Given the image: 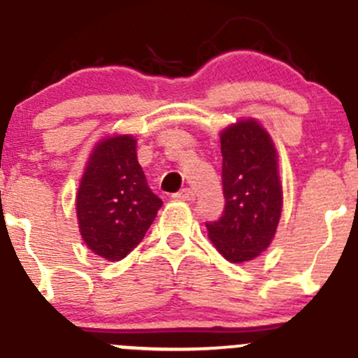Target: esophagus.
<instances>
[{"mask_svg":"<svg viewBox=\"0 0 358 358\" xmlns=\"http://www.w3.org/2000/svg\"><path fill=\"white\" fill-rule=\"evenodd\" d=\"M173 197H176V199H182V201H194L196 199V192H194L192 189H182L180 190L178 194H175V196Z\"/></svg>","mask_w":358,"mask_h":358,"instance_id":"34e87169","label":"esophagus"}]
</instances>
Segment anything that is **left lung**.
<instances>
[{
	"label": "left lung",
	"instance_id": "8db88e82",
	"mask_svg": "<svg viewBox=\"0 0 358 358\" xmlns=\"http://www.w3.org/2000/svg\"><path fill=\"white\" fill-rule=\"evenodd\" d=\"M222 140L225 208L206 222L209 239L232 263L262 255L272 243L282 211L277 152L268 133L252 119L229 126Z\"/></svg>",
	"mask_w": 358,
	"mask_h": 358
}]
</instances>
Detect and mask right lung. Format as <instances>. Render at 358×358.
<instances>
[{
  "label": "right lung",
  "mask_w": 358,
  "mask_h": 358,
  "mask_svg": "<svg viewBox=\"0 0 358 358\" xmlns=\"http://www.w3.org/2000/svg\"><path fill=\"white\" fill-rule=\"evenodd\" d=\"M161 206L147 185L133 136H110L95 147L76 196L79 230L95 255L124 258L142 243Z\"/></svg>",
  "instance_id": "add662e5"
}]
</instances>
